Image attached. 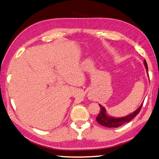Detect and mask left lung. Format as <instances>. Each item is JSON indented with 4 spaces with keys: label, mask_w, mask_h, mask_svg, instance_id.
<instances>
[{
    "label": "left lung",
    "mask_w": 159,
    "mask_h": 159,
    "mask_svg": "<svg viewBox=\"0 0 159 159\" xmlns=\"http://www.w3.org/2000/svg\"><path fill=\"white\" fill-rule=\"evenodd\" d=\"M144 65H145V67L147 70V72L148 71V64H147L146 60H144ZM149 76V75H148ZM143 103H142L139 108H138L137 110L132 112V113L129 114L128 115H126L125 117H111L109 116L108 115H107L106 111V109L104 107H103L102 105H99L100 108H101V111L98 115V116L97 117L96 120L97 121V122L100 124L101 125L106 126V127H118V126H122L124 125L125 123H126L131 121L133 118L135 117L136 115L139 113V112L140 111V109L142 108Z\"/></svg>",
    "instance_id": "obj_1"
}]
</instances>
